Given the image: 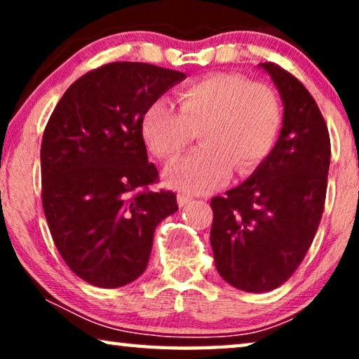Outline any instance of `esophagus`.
Listing matches in <instances>:
<instances>
[{"instance_id": "esophagus-1", "label": "esophagus", "mask_w": 359, "mask_h": 359, "mask_svg": "<svg viewBox=\"0 0 359 359\" xmlns=\"http://www.w3.org/2000/svg\"><path fill=\"white\" fill-rule=\"evenodd\" d=\"M193 198L191 196H186V194H178V204L180 208H186V205H189L191 203H193Z\"/></svg>"}]
</instances>
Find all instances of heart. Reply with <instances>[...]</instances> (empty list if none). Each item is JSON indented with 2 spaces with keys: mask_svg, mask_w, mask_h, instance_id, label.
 Segmentation results:
<instances>
[{
  "mask_svg": "<svg viewBox=\"0 0 359 359\" xmlns=\"http://www.w3.org/2000/svg\"><path fill=\"white\" fill-rule=\"evenodd\" d=\"M281 126V106L271 88L232 73L194 81L178 93V112L156 100L142 116L145 144L161 160L180 155L199 132L203 147L171 163L170 188L205 194L232 175H248L269 154Z\"/></svg>",
  "mask_w": 359,
  "mask_h": 359,
  "instance_id": "obj_1",
  "label": "heart"
}]
</instances>
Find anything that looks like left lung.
I'll return each mask as SVG.
<instances>
[{
    "instance_id": "obj_1",
    "label": "left lung",
    "mask_w": 359,
    "mask_h": 359,
    "mask_svg": "<svg viewBox=\"0 0 359 359\" xmlns=\"http://www.w3.org/2000/svg\"><path fill=\"white\" fill-rule=\"evenodd\" d=\"M258 67L281 96V132L248 180L210 201L215 268L245 292L273 291L301 264L320 224L330 166V135L311 93L274 63Z\"/></svg>"
}]
</instances>
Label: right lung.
I'll list each match as a JSON object with an SVG mask.
<instances>
[{
  "label": "right lung",
  "instance_id": "add662e5",
  "mask_svg": "<svg viewBox=\"0 0 359 359\" xmlns=\"http://www.w3.org/2000/svg\"><path fill=\"white\" fill-rule=\"evenodd\" d=\"M184 78L149 63H107L78 78L47 122L43 212L68 268L93 286L135 281L149 264L156 225L178 210L175 193L147 189L158 170L140 122Z\"/></svg>",
  "mask_w": 359,
  "mask_h": 359
}]
</instances>
